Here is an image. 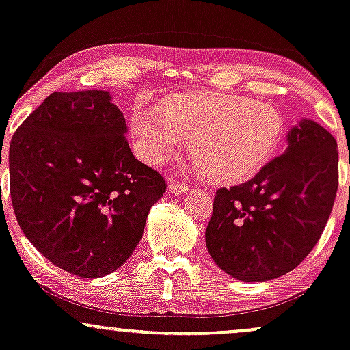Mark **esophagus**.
I'll return each mask as SVG.
<instances>
[{"instance_id": "1", "label": "esophagus", "mask_w": 350, "mask_h": 350, "mask_svg": "<svg viewBox=\"0 0 350 350\" xmlns=\"http://www.w3.org/2000/svg\"><path fill=\"white\" fill-rule=\"evenodd\" d=\"M168 190H170L172 193H175V195H182L188 190V185H187V183H183V182H178L175 176H172V178L168 180Z\"/></svg>"}]
</instances>
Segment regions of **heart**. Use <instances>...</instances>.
<instances>
[{
	"mask_svg": "<svg viewBox=\"0 0 350 350\" xmlns=\"http://www.w3.org/2000/svg\"><path fill=\"white\" fill-rule=\"evenodd\" d=\"M137 150L160 163L191 139L196 162L223 182H243L273 159L282 137L281 113L271 104L226 94H190L167 109L139 104L132 111Z\"/></svg>",
	"mask_w": 350,
	"mask_h": 350,
	"instance_id": "obj_1",
	"label": "heart"
}]
</instances>
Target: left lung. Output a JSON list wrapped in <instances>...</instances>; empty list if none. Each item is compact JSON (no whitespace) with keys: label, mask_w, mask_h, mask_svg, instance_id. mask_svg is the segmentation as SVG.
Segmentation results:
<instances>
[{"label":"left lung","mask_w":350,"mask_h":350,"mask_svg":"<svg viewBox=\"0 0 350 350\" xmlns=\"http://www.w3.org/2000/svg\"><path fill=\"white\" fill-rule=\"evenodd\" d=\"M288 140L284 154L253 178L215 195L206 248L239 281L274 280L299 266L331 217L339 187L336 139L302 120Z\"/></svg>","instance_id":"1"}]
</instances>
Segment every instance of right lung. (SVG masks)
<instances>
[{"mask_svg": "<svg viewBox=\"0 0 350 350\" xmlns=\"http://www.w3.org/2000/svg\"><path fill=\"white\" fill-rule=\"evenodd\" d=\"M105 90L53 92L10 144V193L23 233L74 276L124 265L167 183L133 157ZM1 163V157H0Z\"/></svg>", "mask_w": 350, "mask_h": 350, "instance_id": "add662e5", "label": "right lung"}]
</instances>
